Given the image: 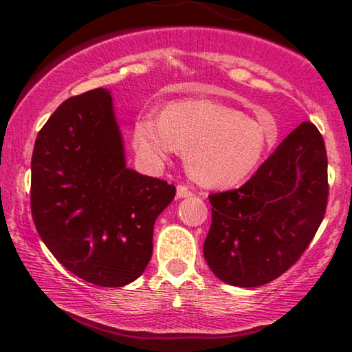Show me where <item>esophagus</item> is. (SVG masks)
Here are the masks:
<instances>
[{
	"label": "esophagus",
	"mask_w": 352,
	"mask_h": 352,
	"mask_svg": "<svg viewBox=\"0 0 352 352\" xmlns=\"http://www.w3.org/2000/svg\"><path fill=\"white\" fill-rule=\"evenodd\" d=\"M190 195H192V192H190L187 185H177V197H179V199H185V197Z\"/></svg>",
	"instance_id": "obj_1"
}]
</instances>
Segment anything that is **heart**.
I'll return each instance as SVG.
<instances>
[{
    "label": "heart",
    "mask_w": 352,
    "mask_h": 352,
    "mask_svg": "<svg viewBox=\"0 0 352 352\" xmlns=\"http://www.w3.org/2000/svg\"><path fill=\"white\" fill-rule=\"evenodd\" d=\"M274 140L256 120L212 100H177L162 116L144 112L132 131V144L145 164L160 167L182 152L190 177L205 187L245 180Z\"/></svg>",
    "instance_id": "b5f03b06"
}]
</instances>
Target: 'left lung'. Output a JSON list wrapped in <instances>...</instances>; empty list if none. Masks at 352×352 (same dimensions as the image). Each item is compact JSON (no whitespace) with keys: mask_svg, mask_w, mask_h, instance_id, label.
<instances>
[{"mask_svg":"<svg viewBox=\"0 0 352 352\" xmlns=\"http://www.w3.org/2000/svg\"><path fill=\"white\" fill-rule=\"evenodd\" d=\"M328 155L316 125L302 122L240 188L208 195L205 260L221 281L254 288L306 252L328 205Z\"/></svg>","mask_w":352,"mask_h":352,"instance_id":"1","label":"left lung"}]
</instances>
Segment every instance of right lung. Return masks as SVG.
<instances>
[{
  "label": "right lung",
  "mask_w": 352,
  "mask_h": 352,
  "mask_svg": "<svg viewBox=\"0 0 352 352\" xmlns=\"http://www.w3.org/2000/svg\"><path fill=\"white\" fill-rule=\"evenodd\" d=\"M173 197V185L125 167L107 89L64 100L36 137V230L80 280L102 288L137 280L151 261L153 223Z\"/></svg>",
  "instance_id": "right-lung-1"
}]
</instances>
